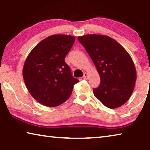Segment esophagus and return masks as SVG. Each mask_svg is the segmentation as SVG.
<instances>
[{"label":"esophagus","mask_w":150,"mask_h":150,"mask_svg":"<svg viewBox=\"0 0 150 150\" xmlns=\"http://www.w3.org/2000/svg\"><path fill=\"white\" fill-rule=\"evenodd\" d=\"M88 73L85 72V73H84V75H83V78H84L85 79H88Z\"/></svg>","instance_id":"obj_1"}]
</instances>
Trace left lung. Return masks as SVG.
I'll list each match as a JSON object with an SVG mask.
<instances>
[{
	"label": "left lung",
	"instance_id": "left-lung-1",
	"mask_svg": "<svg viewBox=\"0 0 150 150\" xmlns=\"http://www.w3.org/2000/svg\"><path fill=\"white\" fill-rule=\"evenodd\" d=\"M78 40L85 48L99 73L95 97L109 108L120 107L129 100L136 81V70L130 54L112 38L87 34Z\"/></svg>",
	"mask_w": 150,
	"mask_h": 150
}]
</instances>
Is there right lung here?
I'll return each instance as SVG.
<instances>
[{
  "instance_id": "1",
  "label": "right lung",
  "mask_w": 150,
  "mask_h": 150,
  "mask_svg": "<svg viewBox=\"0 0 150 150\" xmlns=\"http://www.w3.org/2000/svg\"><path fill=\"white\" fill-rule=\"evenodd\" d=\"M75 40L69 35H50L28 55L22 70L24 81L30 95L42 105L51 107L62 105L79 82L65 62Z\"/></svg>"
}]
</instances>
